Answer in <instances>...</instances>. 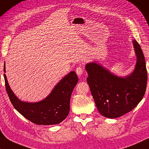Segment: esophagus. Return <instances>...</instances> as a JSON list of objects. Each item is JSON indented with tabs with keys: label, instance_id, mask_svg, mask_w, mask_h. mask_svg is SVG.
Listing matches in <instances>:
<instances>
[{
	"label": "esophagus",
	"instance_id": "34e87169",
	"mask_svg": "<svg viewBox=\"0 0 149 149\" xmlns=\"http://www.w3.org/2000/svg\"><path fill=\"white\" fill-rule=\"evenodd\" d=\"M84 72V68L81 65H79L77 66L76 69H75V72H76V74L79 75V76H80L82 74V73Z\"/></svg>",
	"mask_w": 149,
	"mask_h": 149
}]
</instances>
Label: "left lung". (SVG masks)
I'll use <instances>...</instances> for the list:
<instances>
[{
	"label": "left lung",
	"mask_w": 149,
	"mask_h": 149,
	"mask_svg": "<svg viewBox=\"0 0 149 149\" xmlns=\"http://www.w3.org/2000/svg\"><path fill=\"white\" fill-rule=\"evenodd\" d=\"M137 56L135 70L128 76L117 77L106 69L91 63L86 65L87 82L100 113L107 118L122 116L134 109L142 99L147 84L145 58L136 41L133 40Z\"/></svg>",
	"instance_id": "left-lung-1"
}]
</instances>
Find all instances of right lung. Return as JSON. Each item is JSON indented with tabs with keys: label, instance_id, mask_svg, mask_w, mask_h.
Wrapping results in <instances>:
<instances>
[{
	"label": "right lung",
	"instance_id": "right-lung-1",
	"mask_svg": "<svg viewBox=\"0 0 149 149\" xmlns=\"http://www.w3.org/2000/svg\"><path fill=\"white\" fill-rule=\"evenodd\" d=\"M4 77L6 91L12 104L19 113L32 123L45 125L58 124L68 116L71 95L78 81L75 72H72L65 76L45 99L33 103L19 100L9 87L5 74Z\"/></svg>",
	"mask_w": 149,
	"mask_h": 149
}]
</instances>
